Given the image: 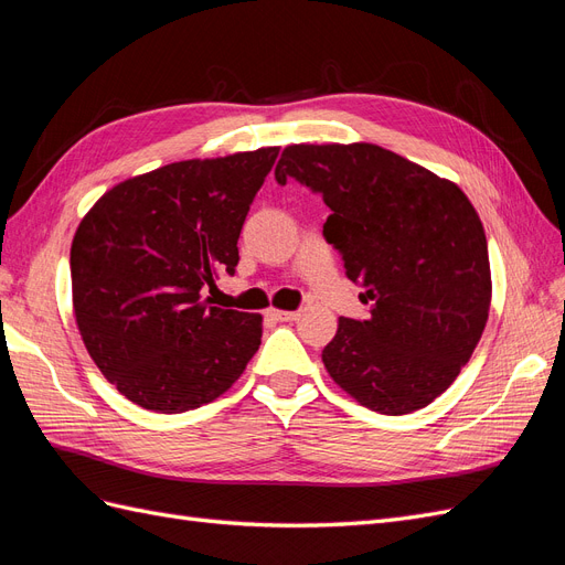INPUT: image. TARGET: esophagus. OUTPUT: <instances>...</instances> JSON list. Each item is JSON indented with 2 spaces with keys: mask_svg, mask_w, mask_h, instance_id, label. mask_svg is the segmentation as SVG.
I'll list each match as a JSON object with an SVG mask.
<instances>
[{
  "mask_svg": "<svg viewBox=\"0 0 565 565\" xmlns=\"http://www.w3.org/2000/svg\"><path fill=\"white\" fill-rule=\"evenodd\" d=\"M266 316L270 320H280V322H289V320H297L299 311H280V309H268Z\"/></svg>",
  "mask_w": 565,
  "mask_h": 565,
  "instance_id": "obj_1",
  "label": "esophagus"
}]
</instances>
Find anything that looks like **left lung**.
<instances>
[{
  "label": "left lung",
  "instance_id": "obj_1",
  "mask_svg": "<svg viewBox=\"0 0 565 565\" xmlns=\"http://www.w3.org/2000/svg\"><path fill=\"white\" fill-rule=\"evenodd\" d=\"M306 183L332 214L322 235L361 285L367 320L339 318L330 377L382 415L438 398L481 339L492 297L488 241L459 185L374 143H295L276 181Z\"/></svg>",
  "mask_w": 565,
  "mask_h": 565
}]
</instances>
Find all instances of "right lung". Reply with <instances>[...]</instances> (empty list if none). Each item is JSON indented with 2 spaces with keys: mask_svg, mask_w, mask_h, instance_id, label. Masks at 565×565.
Masks as SVG:
<instances>
[{
  "mask_svg": "<svg viewBox=\"0 0 565 565\" xmlns=\"http://www.w3.org/2000/svg\"><path fill=\"white\" fill-rule=\"evenodd\" d=\"M276 146L152 169L108 193L71 247L73 311L84 347L131 403L177 415L216 401L262 344V316L210 306L233 276L249 204Z\"/></svg>",
  "mask_w": 565,
  "mask_h": 565,
  "instance_id": "add662e5",
  "label": "right lung"
}]
</instances>
